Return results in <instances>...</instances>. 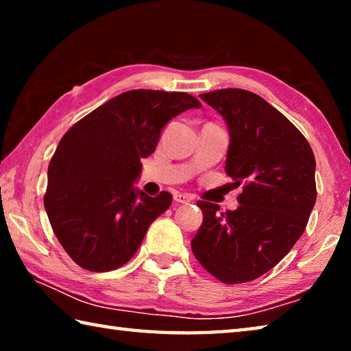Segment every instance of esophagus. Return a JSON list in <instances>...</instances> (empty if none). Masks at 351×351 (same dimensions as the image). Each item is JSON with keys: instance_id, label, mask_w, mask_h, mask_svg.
<instances>
[{"instance_id": "34e87169", "label": "esophagus", "mask_w": 351, "mask_h": 351, "mask_svg": "<svg viewBox=\"0 0 351 351\" xmlns=\"http://www.w3.org/2000/svg\"><path fill=\"white\" fill-rule=\"evenodd\" d=\"M173 199L176 201L178 204H189L190 201H192V197H190V195H187V193H175L173 195Z\"/></svg>"}]
</instances>
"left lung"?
I'll return each mask as SVG.
<instances>
[{
	"instance_id": "1",
	"label": "left lung",
	"mask_w": 351,
	"mask_h": 351,
	"mask_svg": "<svg viewBox=\"0 0 351 351\" xmlns=\"http://www.w3.org/2000/svg\"><path fill=\"white\" fill-rule=\"evenodd\" d=\"M199 97L229 128L226 173L243 184L235 210L198 201L195 257L219 282L255 280L274 268L306 228L316 203V159L305 136L257 94L226 88Z\"/></svg>"
}]
</instances>
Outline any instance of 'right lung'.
I'll return each mask as SVG.
<instances>
[{"instance_id": "obj_1", "label": "right lung", "mask_w": 351, "mask_h": 351, "mask_svg": "<svg viewBox=\"0 0 351 351\" xmlns=\"http://www.w3.org/2000/svg\"><path fill=\"white\" fill-rule=\"evenodd\" d=\"M187 93L133 90L100 105L71 127L49 162L45 209L64 251L83 269L121 268L138 251L171 195L134 187L165 123L199 108Z\"/></svg>"}]
</instances>
